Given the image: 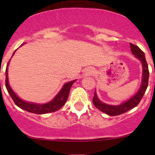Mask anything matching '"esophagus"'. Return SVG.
<instances>
[{"mask_svg":"<svg viewBox=\"0 0 155 155\" xmlns=\"http://www.w3.org/2000/svg\"><path fill=\"white\" fill-rule=\"evenodd\" d=\"M93 73V70L92 69H87V70L85 72V75L87 76V75H91V73Z\"/></svg>","mask_w":155,"mask_h":155,"instance_id":"obj_1","label":"esophagus"}]
</instances>
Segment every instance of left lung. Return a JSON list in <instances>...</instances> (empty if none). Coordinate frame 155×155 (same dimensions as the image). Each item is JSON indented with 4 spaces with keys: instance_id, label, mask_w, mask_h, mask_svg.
Instances as JSON below:
<instances>
[{
    "instance_id": "obj_1",
    "label": "left lung",
    "mask_w": 155,
    "mask_h": 155,
    "mask_svg": "<svg viewBox=\"0 0 155 155\" xmlns=\"http://www.w3.org/2000/svg\"><path fill=\"white\" fill-rule=\"evenodd\" d=\"M131 48V51L133 54L136 56V58L140 60L143 65V79H142V85L140 86V88L137 91V93L134 95V97L127 101L126 102L120 104L118 106H112L108 105V104H104L101 102L97 97L96 91L94 92V96L93 97V104L95 106V107L97 108L99 110L110 116H115V115H121V114L127 112L130 109H133L134 107H136L139 104L140 101L143 98L144 95L145 91H146L147 87L148 84V78H149V71H148V64H147L146 60H145V53L140 49L136 45L130 43Z\"/></svg>"
}]
</instances>
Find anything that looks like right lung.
<instances>
[{"mask_svg":"<svg viewBox=\"0 0 155 155\" xmlns=\"http://www.w3.org/2000/svg\"><path fill=\"white\" fill-rule=\"evenodd\" d=\"M15 51L13 52L12 55L14 54ZM9 62L8 64L7 65V68H6V87H7V91L10 94L11 97L13 100L14 103H15V105H16L17 107L24 109V110L27 111V112H32V113L46 114L49 113V112H55V111L58 110V109H60L61 108L63 107L64 104L66 103L67 100H68V98L69 93H70V87H71L73 82H76V80L71 81V82H69L68 83L64 84L63 87L61 88V90L60 91H59V93L54 97V99L51 101H50V102L47 103V104H34V103L26 102V101H24L21 99H20V98L15 94V92L12 91V89L11 88L10 85H9L8 75H7Z\"/></svg>","mask_w":155,"mask_h":155,"instance_id":"1","label":"right lung"}]
</instances>
